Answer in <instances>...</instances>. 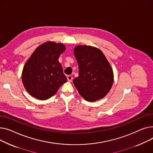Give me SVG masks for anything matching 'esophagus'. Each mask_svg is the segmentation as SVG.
<instances>
[{
	"label": "esophagus",
	"instance_id": "1",
	"mask_svg": "<svg viewBox=\"0 0 153 153\" xmlns=\"http://www.w3.org/2000/svg\"><path fill=\"white\" fill-rule=\"evenodd\" d=\"M67 80L69 82H72V79H73V77L71 76V75H68L67 76Z\"/></svg>",
	"mask_w": 153,
	"mask_h": 153
}]
</instances>
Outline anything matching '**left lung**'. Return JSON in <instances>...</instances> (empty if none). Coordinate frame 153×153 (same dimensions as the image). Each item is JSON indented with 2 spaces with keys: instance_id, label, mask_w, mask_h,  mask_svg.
I'll use <instances>...</instances> for the list:
<instances>
[{
  "instance_id": "1",
  "label": "left lung",
  "mask_w": 153,
  "mask_h": 153,
  "mask_svg": "<svg viewBox=\"0 0 153 153\" xmlns=\"http://www.w3.org/2000/svg\"><path fill=\"white\" fill-rule=\"evenodd\" d=\"M79 68L73 82L79 94L89 102L103 98L114 82L112 68L102 52L97 48L79 45L74 50Z\"/></svg>"
}]
</instances>
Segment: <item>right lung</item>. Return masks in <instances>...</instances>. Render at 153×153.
Instances as JSON below:
<instances>
[{
  "label": "right lung",
  "mask_w": 153,
  "mask_h": 153,
  "mask_svg": "<svg viewBox=\"0 0 153 153\" xmlns=\"http://www.w3.org/2000/svg\"><path fill=\"white\" fill-rule=\"evenodd\" d=\"M65 48L62 43L46 42L36 49L26 62L22 74V83L31 96L39 100H48L67 82L59 62Z\"/></svg>",
  "instance_id": "obj_1"
}]
</instances>
